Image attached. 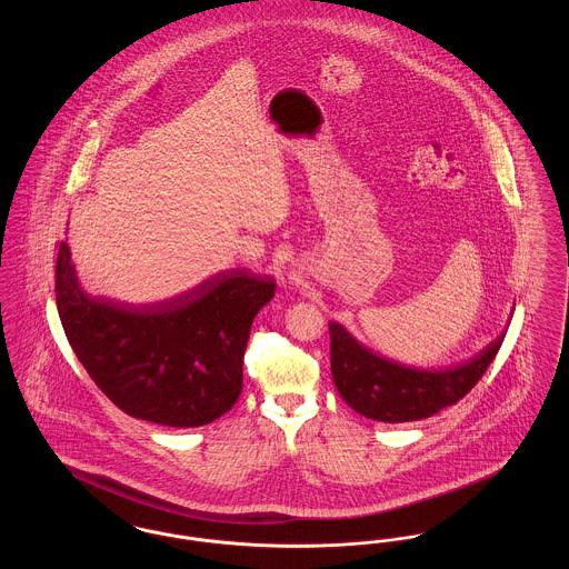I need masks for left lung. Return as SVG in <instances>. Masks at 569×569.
I'll return each mask as SVG.
<instances>
[{"instance_id": "8db88e82", "label": "left lung", "mask_w": 569, "mask_h": 569, "mask_svg": "<svg viewBox=\"0 0 569 569\" xmlns=\"http://www.w3.org/2000/svg\"><path fill=\"white\" fill-rule=\"evenodd\" d=\"M330 328L332 381L353 411L379 422H411L455 406L485 376L499 352L506 330L482 352L452 367L420 369L369 350L339 325Z\"/></svg>"}]
</instances>
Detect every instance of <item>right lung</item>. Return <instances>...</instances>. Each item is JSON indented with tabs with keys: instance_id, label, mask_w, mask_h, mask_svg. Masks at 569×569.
Returning a JSON list of instances; mask_svg holds the SVG:
<instances>
[{
	"instance_id": "right-lung-1",
	"label": "right lung",
	"mask_w": 569,
	"mask_h": 569,
	"mask_svg": "<svg viewBox=\"0 0 569 569\" xmlns=\"http://www.w3.org/2000/svg\"><path fill=\"white\" fill-rule=\"evenodd\" d=\"M54 295L72 350L114 406L138 420L190 429L237 403L249 328L274 297V281L232 269L179 297L128 305L89 297L63 241Z\"/></svg>"
}]
</instances>
